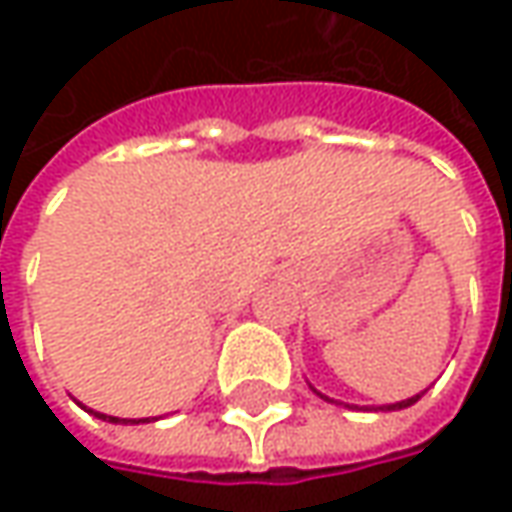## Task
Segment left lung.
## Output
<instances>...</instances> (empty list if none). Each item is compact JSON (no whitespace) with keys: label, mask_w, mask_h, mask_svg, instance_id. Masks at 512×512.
<instances>
[{"label":"left lung","mask_w":512,"mask_h":512,"mask_svg":"<svg viewBox=\"0 0 512 512\" xmlns=\"http://www.w3.org/2000/svg\"><path fill=\"white\" fill-rule=\"evenodd\" d=\"M319 393V390H316ZM322 396V393H319ZM424 396V390L422 393H416V396H410V399H404V402H396V404H382V407H376V410H404V407H410V404H416L419 399ZM322 399H327V396H322ZM327 402H333V399H327ZM344 407H353V404H344Z\"/></svg>","instance_id":"1"}]
</instances>
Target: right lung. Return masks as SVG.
Masks as SVG:
<instances>
[{
	"label": "right lung",
	"instance_id": "right-lung-1",
	"mask_svg": "<svg viewBox=\"0 0 512 512\" xmlns=\"http://www.w3.org/2000/svg\"><path fill=\"white\" fill-rule=\"evenodd\" d=\"M88 413H93V410H88ZM93 416H99V419H102V422H110V424H139V422H148V419H139V422H136V419H119V416H108V413H93Z\"/></svg>",
	"mask_w": 512,
	"mask_h": 512
}]
</instances>
